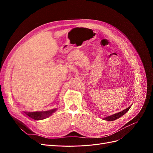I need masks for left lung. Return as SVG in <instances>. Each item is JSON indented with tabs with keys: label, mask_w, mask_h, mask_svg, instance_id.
I'll list each match as a JSON object with an SVG mask.
<instances>
[{
	"label": "left lung",
	"mask_w": 153,
	"mask_h": 153,
	"mask_svg": "<svg viewBox=\"0 0 153 153\" xmlns=\"http://www.w3.org/2000/svg\"><path fill=\"white\" fill-rule=\"evenodd\" d=\"M131 105L129 106V107H128L127 108H126L125 110L121 111V112L116 113V114H114L113 115H109V116H108V117H106L103 118V120H106V121H114V120H116V119H119V117H121V116H123L124 114H126L129 110V109L131 108Z\"/></svg>",
	"instance_id": "1"
}]
</instances>
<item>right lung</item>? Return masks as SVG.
<instances>
[{"label":"right lung","instance_id":"obj_1","mask_svg":"<svg viewBox=\"0 0 153 153\" xmlns=\"http://www.w3.org/2000/svg\"><path fill=\"white\" fill-rule=\"evenodd\" d=\"M55 110H57V108L52 109L48 111H41V112H24L30 118L36 120V121H39V120L44 119L48 117L55 112Z\"/></svg>","mask_w":153,"mask_h":153}]
</instances>
